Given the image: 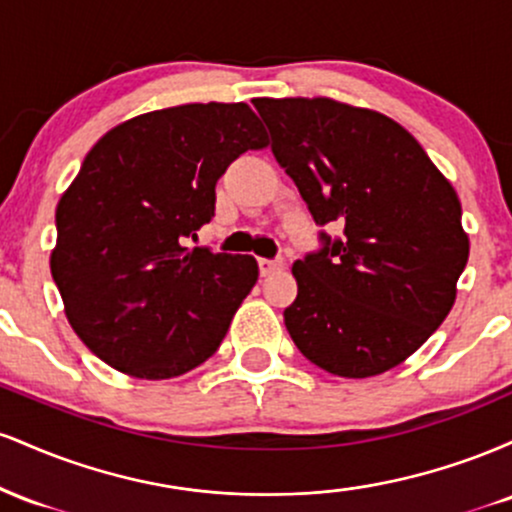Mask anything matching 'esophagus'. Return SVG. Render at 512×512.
<instances>
[{
  "instance_id": "esophagus-1",
  "label": "esophagus",
  "mask_w": 512,
  "mask_h": 512,
  "mask_svg": "<svg viewBox=\"0 0 512 512\" xmlns=\"http://www.w3.org/2000/svg\"><path fill=\"white\" fill-rule=\"evenodd\" d=\"M286 267V262L281 260V257H276V260H260V274L262 276H272V274H276V272H281V269Z\"/></svg>"
}]
</instances>
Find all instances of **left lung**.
Wrapping results in <instances>:
<instances>
[{"mask_svg": "<svg viewBox=\"0 0 512 512\" xmlns=\"http://www.w3.org/2000/svg\"><path fill=\"white\" fill-rule=\"evenodd\" d=\"M272 151L315 223H342L293 262V344L327 373L373 378L438 330L469 257L462 204L421 144L378 110L334 98H255Z\"/></svg>", "mask_w": 512, "mask_h": 512, "instance_id": "left-lung-1", "label": "left lung"}]
</instances>
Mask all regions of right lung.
I'll list each match as a JSON object with an SVG mask.
<instances>
[{"mask_svg":"<svg viewBox=\"0 0 512 512\" xmlns=\"http://www.w3.org/2000/svg\"><path fill=\"white\" fill-rule=\"evenodd\" d=\"M269 146L248 103H185L120 122L57 204L50 272L64 315L101 361L178 378L219 349L255 286L252 255L187 248L211 221L216 180Z\"/></svg>","mask_w":512,"mask_h":512,"instance_id":"1","label":"right lung"}]
</instances>
